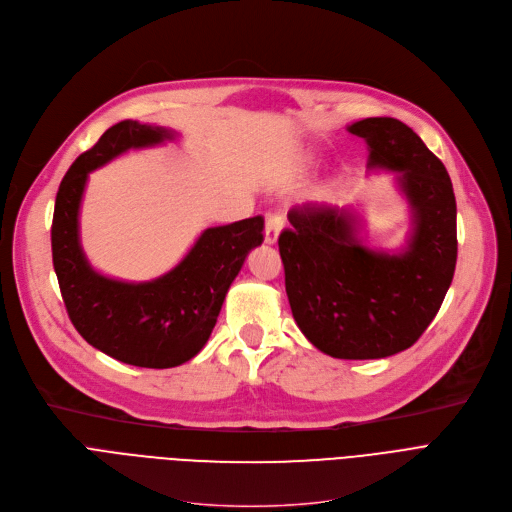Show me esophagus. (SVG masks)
Segmentation results:
<instances>
[{
	"label": "esophagus",
	"instance_id": "esophagus-1",
	"mask_svg": "<svg viewBox=\"0 0 512 512\" xmlns=\"http://www.w3.org/2000/svg\"><path fill=\"white\" fill-rule=\"evenodd\" d=\"M282 226H284V216L282 214H278V212L267 214V220H265V243L267 245H274L278 241Z\"/></svg>",
	"mask_w": 512,
	"mask_h": 512
}]
</instances>
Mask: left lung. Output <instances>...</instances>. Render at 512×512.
<instances>
[{"label":"left lung","instance_id":"obj_1","mask_svg":"<svg viewBox=\"0 0 512 512\" xmlns=\"http://www.w3.org/2000/svg\"><path fill=\"white\" fill-rule=\"evenodd\" d=\"M368 144V168L397 175L412 234L399 253L368 249L358 214L304 203L288 214L278 245L296 325L333 358L374 360L403 352L436 317L457 263L453 183L420 135L393 117L348 125Z\"/></svg>","mask_w":512,"mask_h":512}]
</instances>
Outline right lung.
Returning a JSON list of instances; mask_svg holds the SVG:
<instances>
[{
    "label": "right lung",
    "mask_w": 512,
    "mask_h": 512,
    "mask_svg": "<svg viewBox=\"0 0 512 512\" xmlns=\"http://www.w3.org/2000/svg\"><path fill=\"white\" fill-rule=\"evenodd\" d=\"M173 138L170 129L131 119L109 127L65 173L51 226L53 267L74 327L96 350L142 368H173L199 354L249 251L263 243V218L255 216L203 230L183 261L152 282H119L92 269L78 228L88 175L131 148Z\"/></svg>",
    "instance_id": "1"
}]
</instances>
